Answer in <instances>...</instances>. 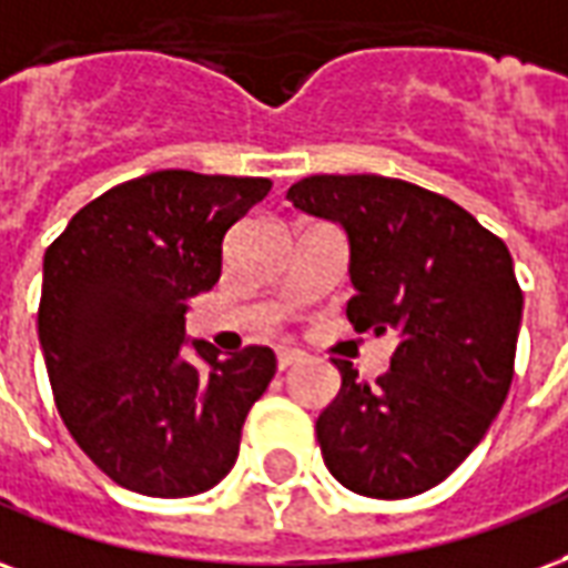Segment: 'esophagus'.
Segmentation results:
<instances>
[{
	"label": "esophagus",
	"mask_w": 568,
	"mask_h": 568,
	"mask_svg": "<svg viewBox=\"0 0 568 568\" xmlns=\"http://www.w3.org/2000/svg\"><path fill=\"white\" fill-rule=\"evenodd\" d=\"M275 357H278V369H290V366H296L302 359V351H296V347H278Z\"/></svg>",
	"instance_id": "34e87169"
}]
</instances>
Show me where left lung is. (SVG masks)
<instances>
[{
    "label": "left lung",
    "instance_id": "1",
    "mask_svg": "<svg viewBox=\"0 0 568 568\" xmlns=\"http://www.w3.org/2000/svg\"><path fill=\"white\" fill-rule=\"evenodd\" d=\"M287 199L345 230L354 329L399 338L375 384L335 363L342 390L314 426L326 469L359 496L424 494L475 450L515 378L511 254L457 202L396 178L312 175Z\"/></svg>",
    "mask_w": 568,
    "mask_h": 568
}]
</instances>
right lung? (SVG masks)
I'll use <instances>...</instances> for the list:
<instances>
[{"label": "right lung", "mask_w": 568, "mask_h": 568, "mask_svg": "<svg viewBox=\"0 0 568 568\" xmlns=\"http://www.w3.org/2000/svg\"><path fill=\"white\" fill-rule=\"evenodd\" d=\"M268 187V178L151 172L93 199L44 251L39 342L57 412L126 490L196 496L235 466L275 354L251 345L221 357L190 342L184 317L221 278L226 230Z\"/></svg>", "instance_id": "1"}]
</instances>
